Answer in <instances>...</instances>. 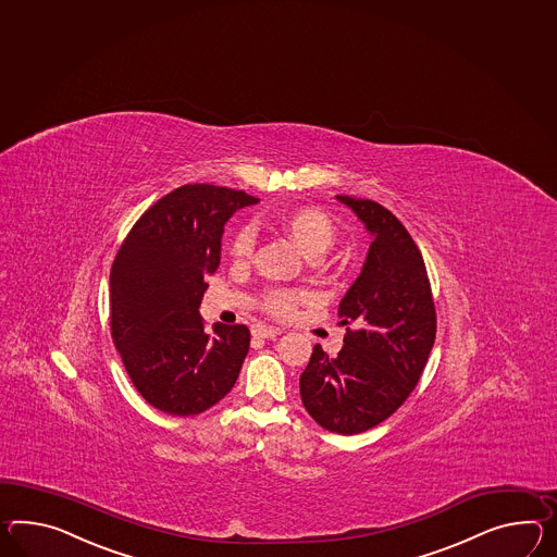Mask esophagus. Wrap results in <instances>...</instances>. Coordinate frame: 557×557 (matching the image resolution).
Here are the masks:
<instances>
[{
	"label": "esophagus",
	"mask_w": 557,
	"mask_h": 557,
	"mask_svg": "<svg viewBox=\"0 0 557 557\" xmlns=\"http://www.w3.org/2000/svg\"><path fill=\"white\" fill-rule=\"evenodd\" d=\"M251 334H253L256 338L272 339L275 338V336H280V334H282V330L273 326H256L251 330Z\"/></svg>",
	"instance_id": "1"
}]
</instances>
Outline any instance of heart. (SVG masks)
<instances>
[{"instance_id":"heart-1","label":"heart","mask_w":557,"mask_h":557,"mask_svg":"<svg viewBox=\"0 0 557 557\" xmlns=\"http://www.w3.org/2000/svg\"><path fill=\"white\" fill-rule=\"evenodd\" d=\"M280 227L310 258L322 256L327 247L334 244V237H336V227H334L332 219L327 218L324 211L313 209V207H299V209L285 213L282 221H280ZM253 249H256L253 231L244 227V230H239L233 235L230 253L237 261L251 259ZM304 299H306V294H301V292L273 287L261 296V308L265 312L275 315V318H289L292 313L296 312L299 301H304Z\"/></svg>"}]
</instances>
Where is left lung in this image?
Returning a JSON list of instances; mask_svg holds the SVG:
<instances>
[{
    "instance_id": "obj_1",
    "label": "left lung",
    "mask_w": 557,
    "mask_h": 557,
    "mask_svg": "<svg viewBox=\"0 0 557 557\" xmlns=\"http://www.w3.org/2000/svg\"><path fill=\"white\" fill-rule=\"evenodd\" d=\"M336 199L364 223L372 244L339 301L344 346L338 356L313 346L299 394L322 429L358 434L386 421L417 386L433 350L436 312L421 251L405 225L370 199Z\"/></svg>"
}]
</instances>
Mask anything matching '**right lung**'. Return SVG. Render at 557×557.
Here are the masks:
<instances>
[{"mask_svg":"<svg viewBox=\"0 0 557 557\" xmlns=\"http://www.w3.org/2000/svg\"><path fill=\"white\" fill-rule=\"evenodd\" d=\"M259 199L215 185H183L143 213L110 270V330L136 391L166 414L218 405L249 350L244 324L205 332L199 306L215 273L227 219Z\"/></svg>","mask_w":557,"mask_h":557,"instance_id":"1","label":"right lung"}]
</instances>
